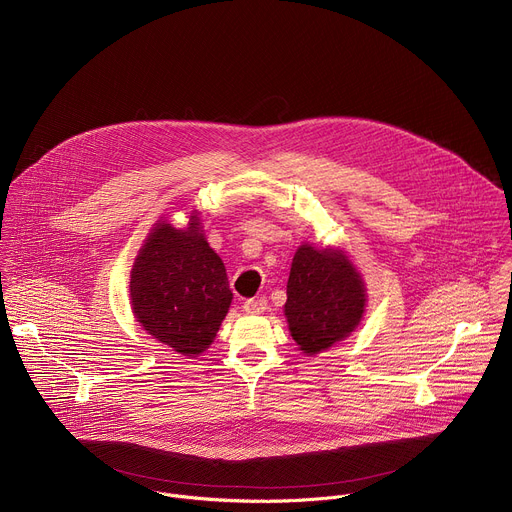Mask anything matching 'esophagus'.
Segmentation results:
<instances>
[{
  "label": "esophagus",
  "mask_w": 512,
  "mask_h": 512,
  "mask_svg": "<svg viewBox=\"0 0 512 512\" xmlns=\"http://www.w3.org/2000/svg\"><path fill=\"white\" fill-rule=\"evenodd\" d=\"M243 309L247 313H263L267 309V299L265 297H257V299H247L243 303Z\"/></svg>",
  "instance_id": "34e87169"
}]
</instances>
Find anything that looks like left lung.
Returning <instances> with one entry per match:
<instances>
[{"mask_svg":"<svg viewBox=\"0 0 512 512\" xmlns=\"http://www.w3.org/2000/svg\"><path fill=\"white\" fill-rule=\"evenodd\" d=\"M366 303L364 277L344 249L297 247L283 313L301 354L315 356L350 337L364 319Z\"/></svg>","mask_w":512,"mask_h":512,"instance_id":"8db88e82","label":"left lung"}]
</instances>
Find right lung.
Instances as JSON below:
<instances>
[{
	"mask_svg": "<svg viewBox=\"0 0 512 512\" xmlns=\"http://www.w3.org/2000/svg\"><path fill=\"white\" fill-rule=\"evenodd\" d=\"M193 209L183 229L160 217L130 271V307L140 327L187 358L217 337L233 293L221 257L211 249Z\"/></svg>",
	"mask_w": 512,
	"mask_h": 512,
	"instance_id": "obj_1",
	"label": "right lung"
}]
</instances>
